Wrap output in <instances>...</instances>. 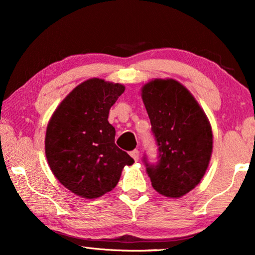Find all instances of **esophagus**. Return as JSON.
I'll use <instances>...</instances> for the list:
<instances>
[{
  "mask_svg": "<svg viewBox=\"0 0 255 255\" xmlns=\"http://www.w3.org/2000/svg\"><path fill=\"white\" fill-rule=\"evenodd\" d=\"M130 155L134 159V161H138V160H139V151H138V149H133V151L130 153Z\"/></svg>",
  "mask_w": 255,
  "mask_h": 255,
  "instance_id": "obj_1",
  "label": "esophagus"
}]
</instances>
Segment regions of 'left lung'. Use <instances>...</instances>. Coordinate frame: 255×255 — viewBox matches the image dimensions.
<instances>
[{
    "label": "left lung",
    "mask_w": 255,
    "mask_h": 255,
    "mask_svg": "<svg viewBox=\"0 0 255 255\" xmlns=\"http://www.w3.org/2000/svg\"><path fill=\"white\" fill-rule=\"evenodd\" d=\"M159 162L148 165L152 187L179 198L193 190L207 172L212 154V128L189 90L174 79H153L141 87Z\"/></svg>",
    "instance_id": "obj_1"
}]
</instances>
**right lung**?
<instances>
[{
  "label": "right lung",
  "mask_w": 255,
  "mask_h": 255,
  "mask_svg": "<svg viewBox=\"0 0 255 255\" xmlns=\"http://www.w3.org/2000/svg\"><path fill=\"white\" fill-rule=\"evenodd\" d=\"M121 83L93 78L76 86L48 121L45 154L62 186L83 198H99L117 186L134 160L115 144L110 108L124 93Z\"/></svg>",
  "instance_id": "obj_1"
}]
</instances>
